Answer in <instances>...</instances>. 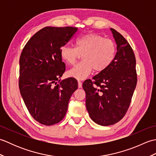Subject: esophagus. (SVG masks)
<instances>
[{
    "label": "esophagus",
    "instance_id": "esophagus-1",
    "mask_svg": "<svg viewBox=\"0 0 156 156\" xmlns=\"http://www.w3.org/2000/svg\"><path fill=\"white\" fill-rule=\"evenodd\" d=\"M78 88H82V83L80 82V81H78Z\"/></svg>",
    "mask_w": 156,
    "mask_h": 156
}]
</instances>
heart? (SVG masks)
<instances>
[{
    "label": "heart",
    "instance_id": "b5f03b06",
    "mask_svg": "<svg viewBox=\"0 0 156 156\" xmlns=\"http://www.w3.org/2000/svg\"><path fill=\"white\" fill-rule=\"evenodd\" d=\"M117 47L113 41L94 33L82 35L76 41L75 48L64 46L59 51L62 59L73 65L82 55V62L67 72V76L76 80H84L92 72H102L114 61Z\"/></svg>",
    "mask_w": 156,
    "mask_h": 156
}]
</instances>
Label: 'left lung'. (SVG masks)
I'll list each match as a JSON object with an SVG mask.
<instances>
[{
	"mask_svg": "<svg viewBox=\"0 0 156 156\" xmlns=\"http://www.w3.org/2000/svg\"><path fill=\"white\" fill-rule=\"evenodd\" d=\"M117 44L114 61L105 71L84 82L86 107L91 119L102 126L119 122L130 105L137 84L136 61L127 41L111 28Z\"/></svg>",
	"mask_w": 156,
	"mask_h": 156,
	"instance_id": "left-lung-1",
	"label": "left lung"
}]
</instances>
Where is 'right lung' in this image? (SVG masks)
I'll use <instances>...</instances> for the list:
<instances>
[{"instance_id":"add662e5","label":"right lung","mask_w":156,"mask_h":156,"mask_svg":"<svg viewBox=\"0 0 156 156\" xmlns=\"http://www.w3.org/2000/svg\"><path fill=\"white\" fill-rule=\"evenodd\" d=\"M77 31L72 27H45L33 35L22 51L20 92L29 113L42 125H52L62 120L69 98L78 88L75 78L59 79L65 72L59 51Z\"/></svg>"}]
</instances>
